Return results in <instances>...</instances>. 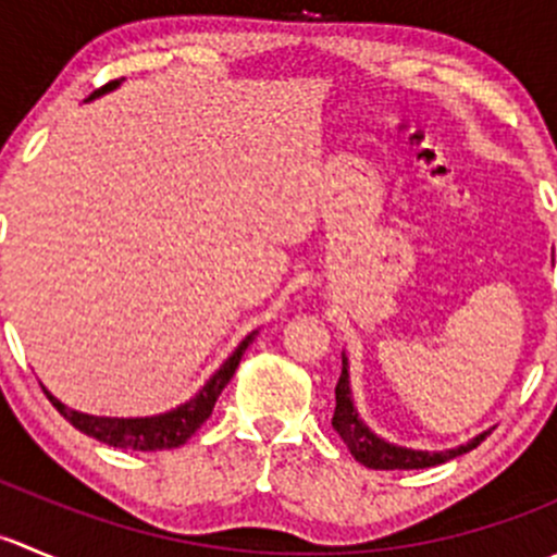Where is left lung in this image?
<instances>
[{
    "label": "left lung",
    "mask_w": 557,
    "mask_h": 557,
    "mask_svg": "<svg viewBox=\"0 0 557 557\" xmlns=\"http://www.w3.org/2000/svg\"><path fill=\"white\" fill-rule=\"evenodd\" d=\"M336 407L331 425H334L336 434L342 436V442L347 445V450L352 453V458L358 463L369 466V469H429V466H440L445 460L458 458V455L474 450L482 440H485L491 431H482L480 436H474L466 445L455 447V450L445 453H425V450H409V447L391 445V442L380 440L361 418H358V409L352 404V391H350V372H347V358L342 352V374L339 383H336Z\"/></svg>",
    "instance_id": "obj_1"
}]
</instances>
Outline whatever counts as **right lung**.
Returning <instances> with one entry per match:
<instances>
[{"label": "right lung", "mask_w": 557, "mask_h": 557, "mask_svg": "<svg viewBox=\"0 0 557 557\" xmlns=\"http://www.w3.org/2000/svg\"><path fill=\"white\" fill-rule=\"evenodd\" d=\"M117 86H121V81L107 83V86L91 94V99L102 97V94L112 91V88ZM256 334L258 331H252V334H247L245 339L239 342L237 350L221 363V369L207 380L205 387H201L194 398L180 404L177 409H170V412L153 414V418H97V414H86V412H77V409H70L66 404H61L53 393H48L45 387L42 391L45 396L50 398V404L64 414V420H70L77 431H83L86 436H94L97 442H104V445L110 447H121V450H143V453L172 450V447L185 445V442L196 434V429H201V423L210 418L218 396H221L223 387L228 385V380L234 377L247 345L256 339Z\"/></svg>", "instance_id": "right-lung-1"}]
</instances>
